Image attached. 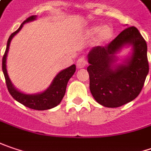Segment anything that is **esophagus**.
I'll return each mask as SVG.
<instances>
[{"mask_svg": "<svg viewBox=\"0 0 151 151\" xmlns=\"http://www.w3.org/2000/svg\"><path fill=\"white\" fill-rule=\"evenodd\" d=\"M87 62L86 60H84V58H80L77 60V68L78 69H81V68H84L86 66Z\"/></svg>", "mask_w": 151, "mask_h": 151, "instance_id": "esophagus-1", "label": "esophagus"}]
</instances>
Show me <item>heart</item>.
Returning <instances> with one entry per match:
<instances>
[{"label": "heart", "instance_id": "1", "mask_svg": "<svg viewBox=\"0 0 151 151\" xmlns=\"http://www.w3.org/2000/svg\"><path fill=\"white\" fill-rule=\"evenodd\" d=\"M114 31L110 24L99 25L97 24H92L88 27L84 32V38L85 40H91L93 37L94 44L96 46H102L109 42L114 37Z\"/></svg>", "mask_w": 151, "mask_h": 151}]
</instances>
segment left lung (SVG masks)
Wrapping results in <instances>:
<instances>
[{
	"label": "left lung",
	"instance_id": "8db88e82",
	"mask_svg": "<svg viewBox=\"0 0 151 151\" xmlns=\"http://www.w3.org/2000/svg\"><path fill=\"white\" fill-rule=\"evenodd\" d=\"M127 47L132 48L131 53L120 61L117 54ZM87 58L90 90L99 104L117 108L139 95L149 73V63L146 42L136 27L125 29L105 47L92 48Z\"/></svg>",
	"mask_w": 151,
	"mask_h": 151
}]
</instances>
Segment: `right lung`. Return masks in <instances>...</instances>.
<instances>
[{"instance_id":"obj_1","label":"right lung","mask_w":151,"mask_h":151,"mask_svg":"<svg viewBox=\"0 0 151 151\" xmlns=\"http://www.w3.org/2000/svg\"><path fill=\"white\" fill-rule=\"evenodd\" d=\"M37 16L35 15V16H31L30 18H28L26 20H24L21 24L19 28L15 32L12 33L11 36L9 37L7 40V43H6V49L2 58V71L4 73L7 90L9 93L11 94V96L17 102H20L21 104L24 105L25 107L30 108L31 109L47 110V109H50L56 107L58 104H60V102H61L62 98L64 97L65 93H66L67 83L69 79L72 78V76L75 73V65H72L64 70H61L57 75L55 77L52 83L45 91L36 94L24 93L20 91H19L18 89H16L13 83L11 82L8 73H7V70H6V57H7L11 41L14 38V36L17 33H19V31L22 29L24 24L34 21L37 19Z\"/></svg>"}]
</instances>
